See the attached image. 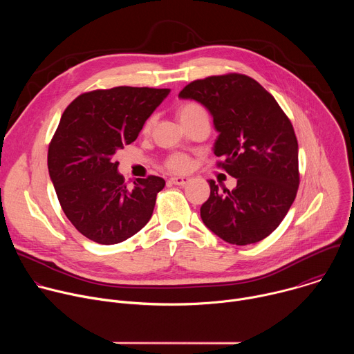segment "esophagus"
Instances as JSON below:
<instances>
[{"label":"esophagus","mask_w":354,"mask_h":354,"mask_svg":"<svg viewBox=\"0 0 354 354\" xmlns=\"http://www.w3.org/2000/svg\"><path fill=\"white\" fill-rule=\"evenodd\" d=\"M169 180H171V183H174V185L185 186L186 183L190 182V178H187V176H174V178H171Z\"/></svg>","instance_id":"esophagus-1"}]
</instances>
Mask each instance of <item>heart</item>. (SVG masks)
Segmentation results:
<instances>
[{
  "label": "heart",
  "mask_w": 354,
  "mask_h": 354,
  "mask_svg": "<svg viewBox=\"0 0 354 354\" xmlns=\"http://www.w3.org/2000/svg\"><path fill=\"white\" fill-rule=\"evenodd\" d=\"M176 115H178V119L182 124H185L186 122L192 120L193 118H197V116H203L206 115V111L203 109V106L196 104V102H186V104H182L178 111H176ZM151 124V120L147 123L145 129H148ZM167 167L171 169V171H175V172H182L185 169H187L189 167V160L186 156H182V154H175L172 157L168 158L167 161Z\"/></svg>",
  "instance_id": "obj_1"
}]
</instances>
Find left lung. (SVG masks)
<instances>
[{
    "instance_id": "obj_1",
    "label": "left lung",
    "mask_w": 354,
    "mask_h": 354,
    "mask_svg": "<svg viewBox=\"0 0 354 354\" xmlns=\"http://www.w3.org/2000/svg\"><path fill=\"white\" fill-rule=\"evenodd\" d=\"M179 97L193 99L213 116L218 131L213 151L236 179L232 190L209 180L210 197L200 209L205 225L232 245L270 235L297 194L298 142L276 99L243 74L214 75L186 85Z\"/></svg>"
}]
</instances>
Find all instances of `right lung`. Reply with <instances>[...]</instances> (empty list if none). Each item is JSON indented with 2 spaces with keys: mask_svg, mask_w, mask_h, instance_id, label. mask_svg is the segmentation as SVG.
I'll return each instance as SVG.
<instances>
[{
  "mask_svg": "<svg viewBox=\"0 0 354 354\" xmlns=\"http://www.w3.org/2000/svg\"><path fill=\"white\" fill-rule=\"evenodd\" d=\"M171 89L116 86L75 97L48 145L47 167L62 209L88 239L113 245L137 234L154 212L165 180L137 178L126 186L113 160L133 142Z\"/></svg>",
  "mask_w": 354,
  "mask_h": 354,
  "instance_id": "add662e5",
  "label": "right lung"
}]
</instances>
